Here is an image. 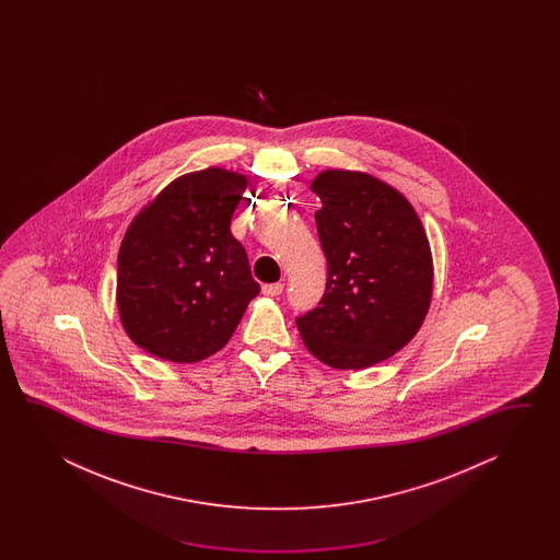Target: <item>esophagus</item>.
<instances>
[{
  "label": "esophagus",
  "mask_w": 560,
  "mask_h": 560,
  "mask_svg": "<svg viewBox=\"0 0 560 560\" xmlns=\"http://www.w3.org/2000/svg\"><path fill=\"white\" fill-rule=\"evenodd\" d=\"M282 290H284V284H280V282H276V284H266L262 288V292L266 296H280V294H282Z\"/></svg>",
  "instance_id": "34e87169"
}]
</instances>
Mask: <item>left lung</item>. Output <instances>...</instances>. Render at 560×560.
<instances>
[{
	"label": "left lung",
	"instance_id": "obj_1",
	"mask_svg": "<svg viewBox=\"0 0 560 560\" xmlns=\"http://www.w3.org/2000/svg\"><path fill=\"white\" fill-rule=\"evenodd\" d=\"M310 190L322 202L314 218L328 275L298 330L326 366L370 369L402 350L429 314L427 230L405 194L366 172L322 170Z\"/></svg>",
	"mask_w": 560,
	"mask_h": 560
}]
</instances>
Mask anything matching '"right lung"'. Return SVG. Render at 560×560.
<instances>
[{"mask_svg": "<svg viewBox=\"0 0 560 560\" xmlns=\"http://www.w3.org/2000/svg\"><path fill=\"white\" fill-rule=\"evenodd\" d=\"M248 178L210 166L188 172L133 215L118 252L116 304L124 332L176 364L228 345L260 285L230 232Z\"/></svg>", "mask_w": 560, "mask_h": 560, "instance_id": "add662e5", "label": "right lung"}]
</instances>
